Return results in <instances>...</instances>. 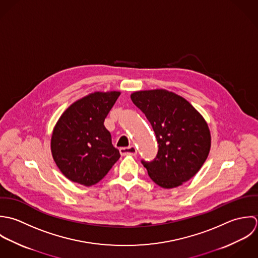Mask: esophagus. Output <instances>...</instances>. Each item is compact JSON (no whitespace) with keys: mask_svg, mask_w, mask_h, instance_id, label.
I'll list each match as a JSON object with an SVG mask.
<instances>
[{"mask_svg":"<svg viewBox=\"0 0 258 258\" xmlns=\"http://www.w3.org/2000/svg\"><path fill=\"white\" fill-rule=\"evenodd\" d=\"M119 153H120L121 155H137V149L134 146H132L130 148H120L119 149Z\"/></svg>","mask_w":258,"mask_h":258,"instance_id":"34e87169","label":"esophagus"}]
</instances>
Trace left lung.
I'll list each match as a JSON object with an SVG mask.
<instances>
[{"mask_svg": "<svg viewBox=\"0 0 258 258\" xmlns=\"http://www.w3.org/2000/svg\"><path fill=\"white\" fill-rule=\"evenodd\" d=\"M131 99L152 124L158 145L154 160L142 159L150 177L164 188L189 180L210 150L204 117L186 100L165 90L136 92Z\"/></svg>", "mask_w": 258, "mask_h": 258, "instance_id": "8db88e82", "label": "left lung"}]
</instances>
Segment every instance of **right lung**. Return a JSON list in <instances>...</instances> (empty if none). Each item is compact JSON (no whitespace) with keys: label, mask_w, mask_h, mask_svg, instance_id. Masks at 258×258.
<instances>
[{"label":"right lung","mask_w":258,"mask_h":258,"mask_svg":"<svg viewBox=\"0 0 258 258\" xmlns=\"http://www.w3.org/2000/svg\"><path fill=\"white\" fill-rule=\"evenodd\" d=\"M120 93H94L69 106L52 132V157L70 180L91 186L119 158L103 121Z\"/></svg>","instance_id":"obj_1"}]
</instances>
